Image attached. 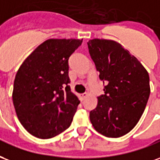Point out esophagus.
<instances>
[{"instance_id":"34e87169","label":"esophagus","mask_w":160,"mask_h":160,"mask_svg":"<svg viewBox=\"0 0 160 160\" xmlns=\"http://www.w3.org/2000/svg\"><path fill=\"white\" fill-rule=\"evenodd\" d=\"M87 95H88L87 93H83V94H80V100H81V101H83L85 98L87 97Z\"/></svg>"}]
</instances>
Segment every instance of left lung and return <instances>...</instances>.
Masks as SVG:
<instances>
[{"mask_svg": "<svg viewBox=\"0 0 160 160\" xmlns=\"http://www.w3.org/2000/svg\"><path fill=\"white\" fill-rule=\"evenodd\" d=\"M88 48L104 94L98 96L89 118L96 131L118 138L129 133L145 110L149 94V75L142 64L117 42L105 39L88 41Z\"/></svg>", "mask_w": 160, "mask_h": 160, "instance_id": "left-lung-1", "label": "left lung"}]
</instances>
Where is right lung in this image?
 I'll list each match as a JSON object with an SVG mask.
<instances>
[{
    "instance_id": "right-lung-1",
    "label": "right lung",
    "mask_w": 160,
    "mask_h": 160,
    "mask_svg": "<svg viewBox=\"0 0 160 160\" xmlns=\"http://www.w3.org/2000/svg\"><path fill=\"white\" fill-rule=\"evenodd\" d=\"M82 39H49L25 59L16 74L12 101L32 136L48 139L70 127L80 101L71 91L69 57Z\"/></svg>"
}]
</instances>
